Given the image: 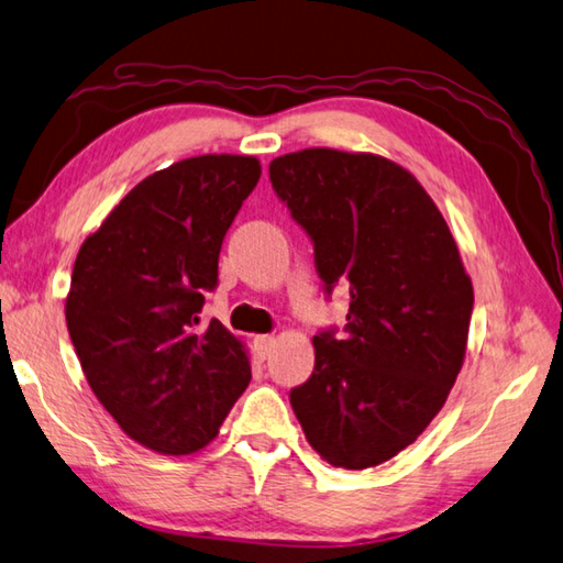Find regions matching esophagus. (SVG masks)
<instances>
[{
    "label": "esophagus",
    "mask_w": 563,
    "mask_h": 563,
    "mask_svg": "<svg viewBox=\"0 0 563 563\" xmlns=\"http://www.w3.org/2000/svg\"><path fill=\"white\" fill-rule=\"evenodd\" d=\"M273 343H275V339L271 336V333H263V336H256V339H254V345H256V351H258L261 357H268V355H271Z\"/></svg>",
    "instance_id": "1"
}]
</instances>
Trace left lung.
I'll return each mask as SVG.
<instances>
[{
    "mask_svg": "<svg viewBox=\"0 0 563 563\" xmlns=\"http://www.w3.org/2000/svg\"><path fill=\"white\" fill-rule=\"evenodd\" d=\"M273 190L314 242L327 292L349 283L345 336H314V373L290 391L321 460L367 470L423 433L457 379L472 278L411 172L369 152L312 147L268 166Z\"/></svg>",
    "mask_w": 563,
    "mask_h": 563,
    "instance_id": "obj_1",
    "label": "left lung"
}]
</instances>
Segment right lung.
Returning <instances> with one entry per match:
<instances>
[{
	"label": "right lung",
	"mask_w": 563,
	"mask_h": 563,
	"mask_svg": "<svg viewBox=\"0 0 563 563\" xmlns=\"http://www.w3.org/2000/svg\"><path fill=\"white\" fill-rule=\"evenodd\" d=\"M258 178L246 154L154 172L84 239L71 268L65 317L84 377L123 433L159 454L206 448L251 382L246 345L198 314Z\"/></svg>",
	"instance_id": "right-lung-1"
}]
</instances>
